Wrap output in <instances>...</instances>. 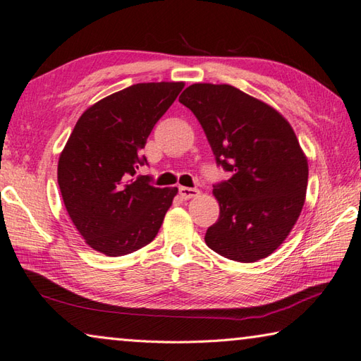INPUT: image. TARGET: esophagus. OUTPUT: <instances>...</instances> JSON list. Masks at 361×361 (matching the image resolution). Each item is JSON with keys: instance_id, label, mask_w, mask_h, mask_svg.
I'll return each mask as SVG.
<instances>
[{"instance_id": "34e87169", "label": "esophagus", "mask_w": 361, "mask_h": 361, "mask_svg": "<svg viewBox=\"0 0 361 361\" xmlns=\"http://www.w3.org/2000/svg\"><path fill=\"white\" fill-rule=\"evenodd\" d=\"M178 192H180V195H181L183 198H185V200H189V198H194V197H197L198 194H200V190H198V189H194V188L180 186Z\"/></svg>"}]
</instances>
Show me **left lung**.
Segmentation results:
<instances>
[{
  "label": "left lung",
  "instance_id": "obj_1",
  "mask_svg": "<svg viewBox=\"0 0 361 361\" xmlns=\"http://www.w3.org/2000/svg\"><path fill=\"white\" fill-rule=\"evenodd\" d=\"M178 101L200 122L231 178L214 186L219 220L204 242L226 259L270 256L293 229L307 190V157L288 121L259 99L220 83H194Z\"/></svg>",
  "mask_w": 361,
  "mask_h": 361
}]
</instances>
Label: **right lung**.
I'll list each match as a JSON object with an SVG mask.
<instances>
[{
  "instance_id": "add662e5",
  "label": "right lung",
  "mask_w": 361,
  "mask_h": 361,
  "mask_svg": "<svg viewBox=\"0 0 361 361\" xmlns=\"http://www.w3.org/2000/svg\"><path fill=\"white\" fill-rule=\"evenodd\" d=\"M183 82H149L106 96L83 111L60 153L57 181L68 216L91 248L130 255L158 234L176 188L133 178L141 150Z\"/></svg>"
}]
</instances>
